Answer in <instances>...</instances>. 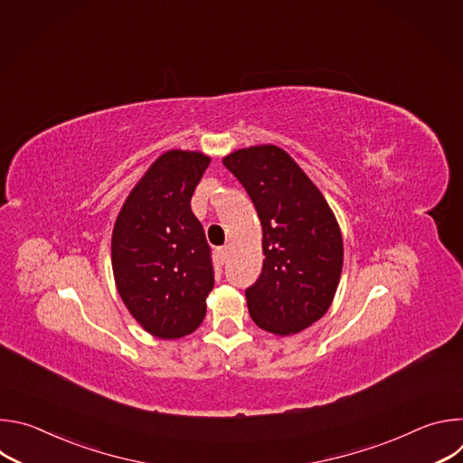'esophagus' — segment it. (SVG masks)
Instances as JSON below:
<instances>
[{"instance_id": "obj_1", "label": "esophagus", "mask_w": 463, "mask_h": 463, "mask_svg": "<svg viewBox=\"0 0 463 463\" xmlns=\"http://www.w3.org/2000/svg\"><path fill=\"white\" fill-rule=\"evenodd\" d=\"M229 256H231L229 247H220V249H218V260H220V263H227Z\"/></svg>"}]
</instances>
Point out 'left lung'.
I'll list each match as a JSON object with an SVG mask.
<instances>
[{
	"label": "left lung",
	"mask_w": 463,
	"mask_h": 463,
	"mask_svg": "<svg viewBox=\"0 0 463 463\" xmlns=\"http://www.w3.org/2000/svg\"><path fill=\"white\" fill-rule=\"evenodd\" d=\"M261 223L266 254L245 289L250 318L277 335L298 334L332 304L343 271V236L320 190L282 148L250 146L223 157Z\"/></svg>",
	"instance_id": "obj_1"
}]
</instances>
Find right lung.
<instances>
[{
	"label": "right lung",
	"mask_w": 463,
	"mask_h": 463,
	"mask_svg": "<svg viewBox=\"0 0 463 463\" xmlns=\"http://www.w3.org/2000/svg\"><path fill=\"white\" fill-rule=\"evenodd\" d=\"M211 157L170 150L129 192L111 236L117 291L128 311L159 339L192 334L214 288L211 247L190 209Z\"/></svg>",
	"instance_id": "add662e5"
}]
</instances>
